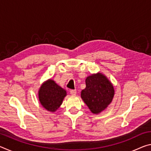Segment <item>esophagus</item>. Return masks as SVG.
<instances>
[{
    "label": "esophagus",
    "mask_w": 151,
    "mask_h": 151,
    "mask_svg": "<svg viewBox=\"0 0 151 151\" xmlns=\"http://www.w3.org/2000/svg\"><path fill=\"white\" fill-rule=\"evenodd\" d=\"M70 93L71 94H72V95H76V90H70Z\"/></svg>",
    "instance_id": "34e87169"
}]
</instances>
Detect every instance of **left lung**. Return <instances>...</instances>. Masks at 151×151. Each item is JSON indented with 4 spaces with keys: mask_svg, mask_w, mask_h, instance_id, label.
<instances>
[{
    "mask_svg": "<svg viewBox=\"0 0 151 151\" xmlns=\"http://www.w3.org/2000/svg\"><path fill=\"white\" fill-rule=\"evenodd\" d=\"M86 88L81 96L92 113L98 114L112 103L114 89L109 78L102 73L92 74L86 78Z\"/></svg>",
    "mask_w": 151,
    "mask_h": 151,
    "instance_id": "left-lung-1",
    "label": "left lung"
}]
</instances>
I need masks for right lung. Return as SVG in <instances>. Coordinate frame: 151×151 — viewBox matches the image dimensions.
Segmentation results:
<instances>
[{
	"mask_svg": "<svg viewBox=\"0 0 151 151\" xmlns=\"http://www.w3.org/2000/svg\"><path fill=\"white\" fill-rule=\"evenodd\" d=\"M66 94V90L58 85L51 78L45 81L38 92L40 104L43 108L51 112L57 111Z\"/></svg>",
	"mask_w": 151,
	"mask_h": 151,
	"instance_id": "obj_1",
	"label": "right lung"
}]
</instances>
